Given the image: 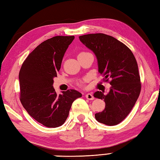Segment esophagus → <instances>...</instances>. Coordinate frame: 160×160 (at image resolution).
Returning a JSON list of instances; mask_svg holds the SVG:
<instances>
[{
    "instance_id": "1",
    "label": "esophagus",
    "mask_w": 160,
    "mask_h": 160,
    "mask_svg": "<svg viewBox=\"0 0 160 160\" xmlns=\"http://www.w3.org/2000/svg\"><path fill=\"white\" fill-rule=\"evenodd\" d=\"M85 97L88 98V99H89V100H93L94 98V96L92 95V93H88V94H87L85 95Z\"/></svg>"
}]
</instances>
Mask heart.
Segmentation results:
<instances>
[{
    "label": "heart",
    "instance_id": "obj_1",
    "mask_svg": "<svg viewBox=\"0 0 160 160\" xmlns=\"http://www.w3.org/2000/svg\"><path fill=\"white\" fill-rule=\"evenodd\" d=\"M85 53H87L86 52H80V53H79V54H78V56H79V55H81V54H85ZM86 80V79H85Z\"/></svg>",
    "mask_w": 160,
    "mask_h": 160
}]
</instances>
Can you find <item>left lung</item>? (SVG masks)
Instances as JSON below:
<instances>
[{
  "instance_id": "left-lung-1",
  "label": "left lung",
  "mask_w": 160,
  "mask_h": 160,
  "mask_svg": "<svg viewBox=\"0 0 160 160\" xmlns=\"http://www.w3.org/2000/svg\"><path fill=\"white\" fill-rule=\"evenodd\" d=\"M79 38L97 56L103 80L111 79L108 94L98 91L94 94L106 103L105 109L95 114L96 120L106 125H116L129 114L140 94L141 83L136 58L124 43L106 34H87Z\"/></svg>"
}]
</instances>
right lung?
<instances>
[{
	"instance_id": "1",
	"label": "right lung",
	"mask_w": 160,
	"mask_h": 160,
	"mask_svg": "<svg viewBox=\"0 0 160 160\" xmlns=\"http://www.w3.org/2000/svg\"><path fill=\"white\" fill-rule=\"evenodd\" d=\"M74 38V36H58L45 40L28 54L19 71L23 107L34 120L49 128L62 126L72 102L82 97L75 89L57 95L52 86L63 55Z\"/></svg>"
}]
</instances>
